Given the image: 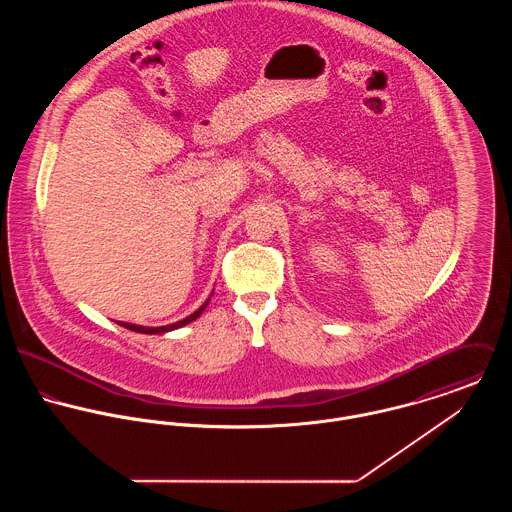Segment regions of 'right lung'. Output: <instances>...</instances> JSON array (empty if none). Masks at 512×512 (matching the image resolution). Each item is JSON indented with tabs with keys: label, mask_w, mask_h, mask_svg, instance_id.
<instances>
[{
	"label": "right lung",
	"mask_w": 512,
	"mask_h": 512,
	"mask_svg": "<svg viewBox=\"0 0 512 512\" xmlns=\"http://www.w3.org/2000/svg\"><path fill=\"white\" fill-rule=\"evenodd\" d=\"M213 295V292H211ZM211 295L207 297V301L197 309V311H193L191 315H187L185 319H181V321H177V323H171V325H161V327H146V325H136V323H126V321H116L118 325H122V327H126V329H130V331H136V333H144V335H163V333H169V331H175V329H181V327H185V325H189L191 321H195L205 309H207V305H209V301H211Z\"/></svg>",
	"instance_id": "1"
}]
</instances>
